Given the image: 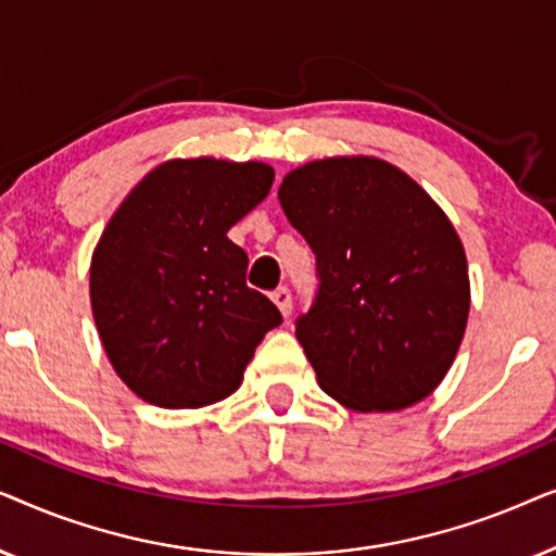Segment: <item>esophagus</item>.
<instances>
[{"label": "esophagus", "mask_w": 556, "mask_h": 556, "mask_svg": "<svg viewBox=\"0 0 556 556\" xmlns=\"http://www.w3.org/2000/svg\"><path fill=\"white\" fill-rule=\"evenodd\" d=\"M270 299H273V303H276L278 306V311L280 314H283L286 318L291 316V308H293V301H291V291H288L286 286H280V288H276V291L270 293Z\"/></svg>", "instance_id": "1"}]
</instances>
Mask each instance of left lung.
Instances as JSON below:
<instances>
[{
	"instance_id": "left-lung-1",
	"label": "left lung",
	"mask_w": 556,
	"mask_h": 556,
	"mask_svg": "<svg viewBox=\"0 0 556 556\" xmlns=\"http://www.w3.org/2000/svg\"><path fill=\"white\" fill-rule=\"evenodd\" d=\"M278 200L316 255L318 291L295 337L321 390L359 413L428 397L458 354L470 308L466 253L445 212L371 156L301 166Z\"/></svg>"
}]
</instances>
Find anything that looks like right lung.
I'll use <instances>...</instances> for the list:
<instances>
[{
	"label": "right lung",
	"instance_id": "1",
	"mask_svg": "<svg viewBox=\"0 0 556 556\" xmlns=\"http://www.w3.org/2000/svg\"><path fill=\"white\" fill-rule=\"evenodd\" d=\"M273 177L261 162L174 159L111 217L90 263V303L113 369L141 400L169 409L225 400L283 321L248 288L245 250L227 238Z\"/></svg>",
	"mask_w": 556,
	"mask_h": 556
}]
</instances>
